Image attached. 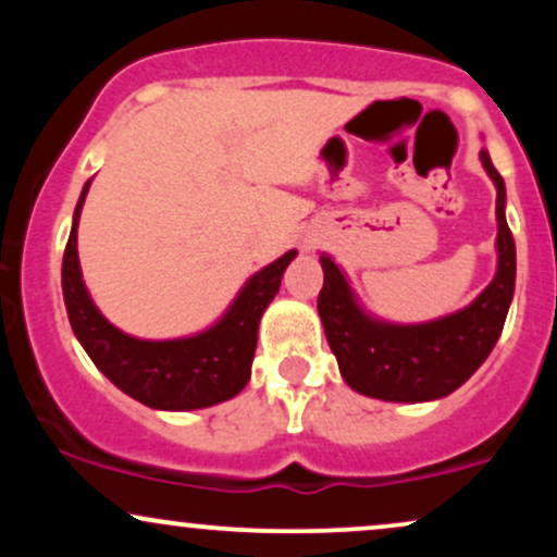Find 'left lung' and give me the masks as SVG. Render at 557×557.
Instances as JSON below:
<instances>
[{
	"instance_id": "left-lung-1",
	"label": "left lung",
	"mask_w": 557,
	"mask_h": 557,
	"mask_svg": "<svg viewBox=\"0 0 557 557\" xmlns=\"http://www.w3.org/2000/svg\"><path fill=\"white\" fill-rule=\"evenodd\" d=\"M484 170L497 188V272L482 296L456 314L424 324H389L369 317L341 267L322 253L324 285L317 309L324 335L356 393L393 403H421L450 395L482 367L500 337L516 287V243L505 222V183L487 151Z\"/></svg>"
}]
</instances>
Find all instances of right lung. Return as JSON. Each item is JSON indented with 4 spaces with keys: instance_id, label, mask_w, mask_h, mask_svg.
Masks as SVG:
<instances>
[{
    "instance_id": "1",
    "label": "right lung",
    "mask_w": 557,
    "mask_h": 557,
    "mask_svg": "<svg viewBox=\"0 0 557 557\" xmlns=\"http://www.w3.org/2000/svg\"><path fill=\"white\" fill-rule=\"evenodd\" d=\"M83 185L73 230L62 259V296L67 317L86 354L125 395L159 411H194L230 400L246 387L257 350L259 319L298 251H287L253 274L220 322L177 341H140L101 317L81 274L78 220L88 194Z\"/></svg>"
}]
</instances>
